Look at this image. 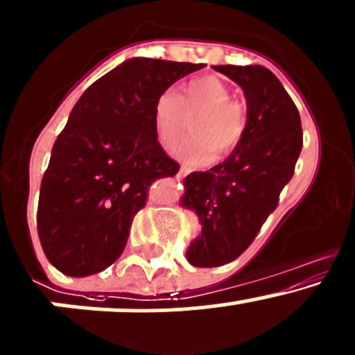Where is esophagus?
Segmentation results:
<instances>
[{
    "mask_svg": "<svg viewBox=\"0 0 355 355\" xmlns=\"http://www.w3.org/2000/svg\"><path fill=\"white\" fill-rule=\"evenodd\" d=\"M189 173H190V168H187V166H182V168H180V171H178V177H180V178H185V177H187Z\"/></svg>",
    "mask_w": 355,
    "mask_h": 355,
    "instance_id": "obj_1",
    "label": "esophagus"
}]
</instances>
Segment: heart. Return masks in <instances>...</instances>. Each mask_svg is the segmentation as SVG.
Instances as JSON below:
<instances>
[{
    "label": "heart",
    "mask_w": 355,
    "mask_h": 355,
    "mask_svg": "<svg viewBox=\"0 0 355 355\" xmlns=\"http://www.w3.org/2000/svg\"><path fill=\"white\" fill-rule=\"evenodd\" d=\"M193 116L192 136L180 141L171 151L189 166L206 165L216 149L227 155L243 141L248 128V107L243 100L231 98L230 88L218 76L193 78L182 87L180 95L166 88L153 105V124L159 144L170 148L187 129Z\"/></svg>",
    "instance_id": "obj_1"
}]
</instances>
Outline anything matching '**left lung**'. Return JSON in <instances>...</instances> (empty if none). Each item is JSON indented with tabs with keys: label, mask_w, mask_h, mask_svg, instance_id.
<instances>
[{
	"label": "left lung",
	"mask_w": 355,
	"mask_h": 355,
	"mask_svg": "<svg viewBox=\"0 0 355 355\" xmlns=\"http://www.w3.org/2000/svg\"><path fill=\"white\" fill-rule=\"evenodd\" d=\"M214 69L243 88L248 128L230 158L184 180L182 206L193 209L202 225L187 250L196 267L225 266L253 243L293 178L303 148L300 112L270 69L233 64Z\"/></svg>",
	"instance_id": "left-lung-1"
}]
</instances>
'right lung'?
Instances as JSON below:
<instances>
[{"mask_svg":"<svg viewBox=\"0 0 355 355\" xmlns=\"http://www.w3.org/2000/svg\"><path fill=\"white\" fill-rule=\"evenodd\" d=\"M204 66L134 58L78 100L52 148L37 209L44 253L62 274L85 277L112 266L149 187L178 173L156 137L153 105L163 89Z\"/></svg>","mask_w":355,"mask_h":355,"instance_id":"1","label":"right lung"}]
</instances>
